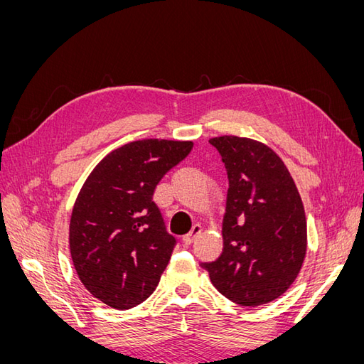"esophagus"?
Masks as SVG:
<instances>
[{
    "label": "esophagus",
    "mask_w": 364,
    "mask_h": 364,
    "mask_svg": "<svg viewBox=\"0 0 364 364\" xmlns=\"http://www.w3.org/2000/svg\"><path fill=\"white\" fill-rule=\"evenodd\" d=\"M200 232H202V226H200V225H194V226H193V229L190 230V232L186 234V235H183V238H182L183 245H186V246L191 245L193 241L196 240V237H197V235H200Z\"/></svg>",
    "instance_id": "esophagus-1"
}]
</instances>
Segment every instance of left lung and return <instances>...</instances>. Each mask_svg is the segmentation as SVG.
<instances>
[{"mask_svg":"<svg viewBox=\"0 0 364 364\" xmlns=\"http://www.w3.org/2000/svg\"><path fill=\"white\" fill-rule=\"evenodd\" d=\"M226 167L229 188L223 252L202 262L214 287L243 306L277 299L290 289L306 252V218L294 181L270 147L250 138L209 139Z\"/></svg>","mask_w":364,"mask_h":364,"instance_id":"left-lung-1","label":"left lung"}]
</instances>
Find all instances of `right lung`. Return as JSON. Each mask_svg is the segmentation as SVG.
Listing matches in <instances>:
<instances>
[{"mask_svg":"<svg viewBox=\"0 0 364 364\" xmlns=\"http://www.w3.org/2000/svg\"><path fill=\"white\" fill-rule=\"evenodd\" d=\"M191 149V141H134L87 176L73 208L70 250L82 284L98 301L129 310L158 287L176 238L153 193Z\"/></svg>","mask_w":364,"mask_h":364,"instance_id":"1","label":"right lung"}]
</instances>
